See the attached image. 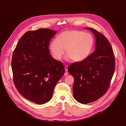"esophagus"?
<instances>
[{
	"instance_id": "esophagus-1",
	"label": "esophagus",
	"mask_w": 126,
	"mask_h": 126,
	"mask_svg": "<svg viewBox=\"0 0 126 126\" xmlns=\"http://www.w3.org/2000/svg\"><path fill=\"white\" fill-rule=\"evenodd\" d=\"M68 66H67V65H65V71H66V73H65V75H67V74H68V72H67V71H68Z\"/></svg>"
}]
</instances>
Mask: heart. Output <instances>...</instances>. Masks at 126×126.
<instances>
[{
    "label": "heart",
    "instance_id": "heart-1",
    "mask_svg": "<svg viewBox=\"0 0 126 126\" xmlns=\"http://www.w3.org/2000/svg\"><path fill=\"white\" fill-rule=\"evenodd\" d=\"M94 45V39L89 33L78 30H70L62 32L59 40L52 41L50 49L53 57L60 60L65 52L66 60L72 59L79 62L86 59L90 54Z\"/></svg>",
    "mask_w": 126,
    "mask_h": 126
}]
</instances>
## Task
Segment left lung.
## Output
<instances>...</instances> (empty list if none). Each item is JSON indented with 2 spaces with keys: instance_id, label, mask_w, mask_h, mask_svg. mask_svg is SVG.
I'll use <instances>...</instances> for the list:
<instances>
[{
  "instance_id": "1",
  "label": "left lung",
  "mask_w": 126,
  "mask_h": 126,
  "mask_svg": "<svg viewBox=\"0 0 126 126\" xmlns=\"http://www.w3.org/2000/svg\"><path fill=\"white\" fill-rule=\"evenodd\" d=\"M95 37V50L84 60L70 65L68 71L74 78L73 96L86 104L94 102L107 92L115 70V57L104 35L91 28Z\"/></svg>"
}]
</instances>
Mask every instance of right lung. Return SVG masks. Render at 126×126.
Segmentation results:
<instances>
[{
	"instance_id": "obj_1",
	"label": "right lung",
	"mask_w": 126,
	"mask_h": 126,
	"mask_svg": "<svg viewBox=\"0 0 126 126\" xmlns=\"http://www.w3.org/2000/svg\"><path fill=\"white\" fill-rule=\"evenodd\" d=\"M56 33L46 28L27 31L13 52L11 67L14 85L21 95L37 104L51 100L54 89L65 72L63 63L52 58L48 48Z\"/></svg>"
}]
</instances>
